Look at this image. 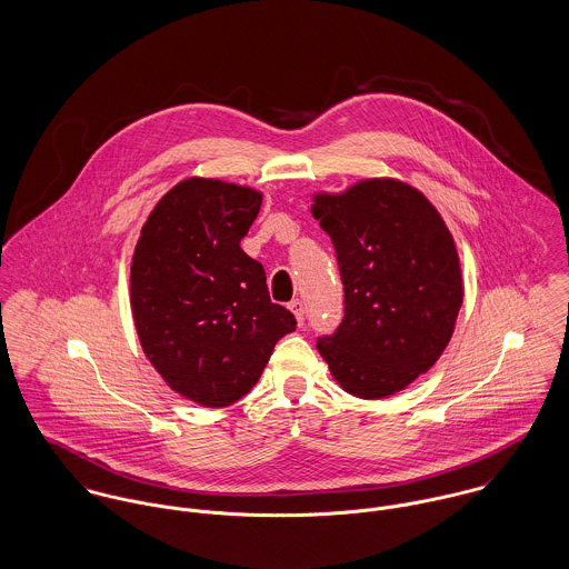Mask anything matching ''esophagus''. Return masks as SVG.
<instances>
[{"label":"esophagus","mask_w":569,"mask_h":569,"mask_svg":"<svg viewBox=\"0 0 569 569\" xmlns=\"http://www.w3.org/2000/svg\"><path fill=\"white\" fill-rule=\"evenodd\" d=\"M288 308L295 312L299 325H303V320H306V306H303V301H301V299H295V301H290Z\"/></svg>","instance_id":"34e87169"}]
</instances>
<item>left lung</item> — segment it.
<instances>
[{"instance_id":"obj_1","label":"left lung","mask_w":569,"mask_h":569,"mask_svg":"<svg viewBox=\"0 0 569 569\" xmlns=\"http://www.w3.org/2000/svg\"><path fill=\"white\" fill-rule=\"evenodd\" d=\"M312 200L345 286V318L316 347L349 395L390 397L428 373L451 340L465 295L456 242L426 193L399 179Z\"/></svg>"}]
</instances>
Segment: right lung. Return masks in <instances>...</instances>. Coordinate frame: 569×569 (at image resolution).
Returning a JSON list of instances; mask_svg holds the SVG:
<instances>
[{"label":"right lung","mask_w":569,"mask_h":569,"mask_svg":"<svg viewBox=\"0 0 569 569\" xmlns=\"http://www.w3.org/2000/svg\"><path fill=\"white\" fill-rule=\"evenodd\" d=\"M261 191L191 177L150 211L130 261V310L163 381L204 408L242 399L297 318L270 301L266 272L240 249Z\"/></svg>","instance_id":"obj_1"}]
</instances>
